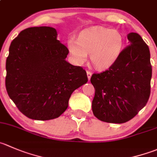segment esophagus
Segmentation results:
<instances>
[{
    "label": "esophagus",
    "mask_w": 157,
    "mask_h": 157,
    "mask_svg": "<svg viewBox=\"0 0 157 157\" xmlns=\"http://www.w3.org/2000/svg\"><path fill=\"white\" fill-rule=\"evenodd\" d=\"M86 75H87V78H88V80H90V78H91V76H92V73L90 72V71H87V72H86Z\"/></svg>",
    "instance_id": "esophagus-1"
}]
</instances>
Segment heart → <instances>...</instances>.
Returning a JSON list of instances; mask_svg holds the SVG:
<instances>
[{"mask_svg": "<svg viewBox=\"0 0 157 157\" xmlns=\"http://www.w3.org/2000/svg\"><path fill=\"white\" fill-rule=\"evenodd\" d=\"M123 35L116 30L103 27L86 28L79 33L77 39L70 38L67 48L77 64H83L90 54L91 63L98 70L113 66L124 48Z\"/></svg>", "mask_w": 157, "mask_h": 157, "instance_id": "heart-1", "label": "heart"}]
</instances>
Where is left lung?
Instances as JSON below:
<instances>
[{
    "label": "left lung",
    "mask_w": 157,
    "mask_h": 157,
    "mask_svg": "<svg viewBox=\"0 0 157 157\" xmlns=\"http://www.w3.org/2000/svg\"><path fill=\"white\" fill-rule=\"evenodd\" d=\"M127 39L130 45L122 51L115 64L91 77L95 89L92 110L103 122H127L146 106L150 97V49L138 33H130Z\"/></svg>",
    "instance_id": "1"
}]
</instances>
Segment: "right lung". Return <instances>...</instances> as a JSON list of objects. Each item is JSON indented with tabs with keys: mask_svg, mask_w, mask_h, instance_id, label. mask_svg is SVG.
I'll list each match as a JSON object with an SVG mask.
<instances>
[{
	"mask_svg": "<svg viewBox=\"0 0 157 157\" xmlns=\"http://www.w3.org/2000/svg\"><path fill=\"white\" fill-rule=\"evenodd\" d=\"M68 53L51 27H29L11 42L6 89L26 117L37 121L57 118L67 109L72 93L87 82L86 71L66 60Z\"/></svg>",
	"mask_w": 157,
	"mask_h": 157,
	"instance_id": "add662e5",
	"label": "right lung"
}]
</instances>
